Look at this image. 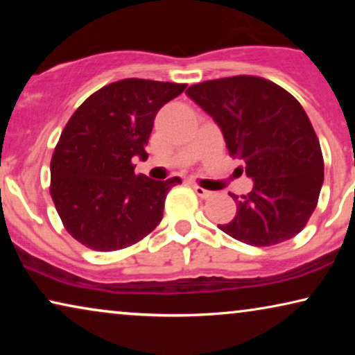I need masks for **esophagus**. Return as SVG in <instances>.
Here are the masks:
<instances>
[{
    "instance_id": "34e87169",
    "label": "esophagus",
    "mask_w": 355,
    "mask_h": 355,
    "mask_svg": "<svg viewBox=\"0 0 355 355\" xmlns=\"http://www.w3.org/2000/svg\"><path fill=\"white\" fill-rule=\"evenodd\" d=\"M192 189H193V192H196L197 196L200 197V198H208V197H211V192H210V191H207V189H203V187H200V186H197V184H193Z\"/></svg>"
}]
</instances>
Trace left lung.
Masks as SVG:
<instances>
[{"label":"left lung","mask_w":355,"mask_h":355,"mask_svg":"<svg viewBox=\"0 0 355 355\" xmlns=\"http://www.w3.org/2000/svg\"><path fill=\"white\" fill-rule=\"evenodd\" d=\"M187 96L220 125L231 157L244 162L254 189L236 198L221 231L249 245L268 247L299 234L317 207L323 155L302 105L283 87L255 76L191 85Z\"/></svg>","instance_id":"left-lung-1"}]
</instances>
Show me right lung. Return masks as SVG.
Wrapping results in <instances>:
<instances>
[{
	"label": "right lung",
	"instance_id": "add662e5",
	"mask_svg": "<svg viewBox=\"0 0 355 355\" xmlns=\"http://www.w3.org/2000/svg\"><path fill=\"white\" fill-rule=\"evenodd\" d=\"M186 84L124 79L92 94L67 121L53 153L50 193L66 231L96 252L129 247L163 218L179 178L153 181L135 174L163 105Z\"/></svg>",
	"mask_w": 355,
	"mask_h": 355
}]
</instances>
